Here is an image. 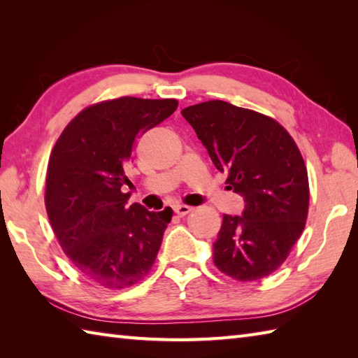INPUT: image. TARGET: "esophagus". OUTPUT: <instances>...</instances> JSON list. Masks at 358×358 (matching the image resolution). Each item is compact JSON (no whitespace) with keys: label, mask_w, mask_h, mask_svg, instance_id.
Segmentation results:
<instances>
[{"label":"esophagus","mask_w":358,"mask_h":358,"mask_svg":"<svg viewBox=\"0 0 358 358\" xmlns=\"http://www.w3.org/2000/svg\"><path fill=\"white\" fill-rule=\"evenodd\" d=\"M173 210H175V214H177L178 217H186L189 212H192V208L185 206V204H180V206H175Z\"/></svg>","instance_id":"34e87169"}]
</instances>
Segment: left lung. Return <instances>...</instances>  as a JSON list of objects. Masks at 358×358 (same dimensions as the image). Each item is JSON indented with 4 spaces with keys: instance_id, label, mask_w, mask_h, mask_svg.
I'll return each instance as SVG.
<instances>
[{
    "instance_id": "8db88e82",
    "label": "left lung",
    "mask_w": 358,
    "mask_h": 358,
    "mask_svg": "<svg viewBox=\"0 0 358 358\" xmlns=\"http://www.w3.org/2000/svg\"><path fill=\"white\" fill-rule=\"evenodd\" d=\"M181 115L245 200L241 215H223L215 266L240 281L268 277L305 229L309 183L299 148L275 120L226 101L189 106Z\"/></svg>"
}]
</instances>
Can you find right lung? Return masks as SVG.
<instances>
[{
  "instance_id": "1",
  "label": "right lung",
  "mask_w": 358,
  "mask_h": 358,
  "mask_svg": "<svg viewBox=\"0 0 358 358\" xmlns=\"http://www.w3.org/2000/svg\"><path fill=\"white\" fill-rule=\"evenodd\" d=\"M177 100L123 96L81 110L53 146L45 209L64 254L94 283L121 289L148 275L172 209L127 206L121 192L136 140L177 109Z\"/></svg>"
}]
</instances>
